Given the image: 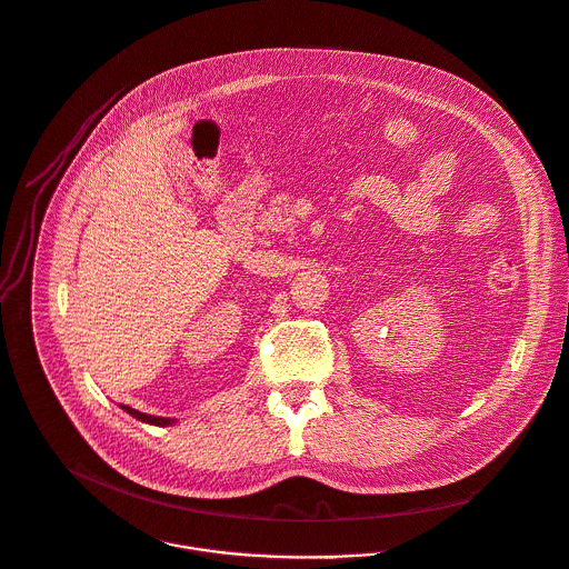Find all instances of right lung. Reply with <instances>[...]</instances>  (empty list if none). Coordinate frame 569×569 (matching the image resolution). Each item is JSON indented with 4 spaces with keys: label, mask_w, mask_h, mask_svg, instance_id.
Masks as SVG:
<instances>
[{
    "label": "right lung",
    "mask_w": 569,
    "mask_h": 569,
    "mask_svg": "<svg viewBox=\"0 0 569 569\" xmlns=\"http://www.w3.org/2000/svg\"><path fill=\"white\" fill-rule=\"evenodd\" d=\"M127 413H131L133 418L142 420V422H149V425H156V427H169V425H176L173 418H162V416H149V413H142L138 409H131V407H122Z\"/></svg>",
    "instance_id": "add662e5"
}]
</instances>
